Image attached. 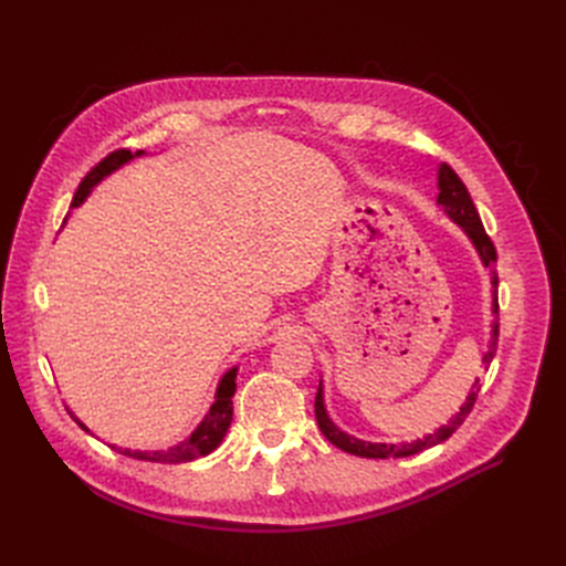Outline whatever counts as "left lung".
Here are the masks:
<instances>
[{"mask_svg": "<svg viewBox=\"0 0 566 566\" xmlns=\"http://www.w3.org/2000/svg\"><path fill=\"white\" fill-rule=\"evenodd\" d=\"M437 186H439V196H437V205H441L443 212L462 229L470 238V243L474 245L479 260H482L484 266L491 269V287H493V302H491V312L499 316V273L493 271L495 264V248L491 243V238L486 235L484 227H482V219H479V212L474 208V202L468 193L465 184L460 181V177L453 172L449 165H439L437 169ZM495 347H499V318H493L491 323V342H489V352L484 354L482 361L489 366L491 358L495 354ZM476 391H479V378L474 380L465 403L460 406L458 413L447 422L441 424L439 430H434L432 434H427L422 439L416 441H403V443H378V441H364V439H356L352 434H347L345 430H339V427L331 420L328 410H325V399H323V380L318 382V391H316V422L321 427V432L325 434L331 443H335L337 449L347 451L352 455L358 458H406V455H416L424 449H432L437 443L447 441L458 427L465 422V418L470 416V410L476 401Z\"/></svg>", "mask_w": 566, "mask_h": 566, "instance_id": "left-lung-1", "label": "left lung"}]
</instances>
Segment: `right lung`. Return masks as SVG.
Returning <instances> with one entry per match:
<instances>
[{
	"instance_id": "add662e5",
	"label": "right lung",
	"mask_w": 566,
	"mask_h": 566,
	"mask_svg": "<svg viewBox=\"0 0 566 566\" xmlns=\"http://www.w3.org/2000/svg\"><path fill=\"white\" fill-rule=\"evenodd\" d=\"M146 156V150H115L111 153L108 158L101 160L92 172L82 179L77 193L73 198V208H80V205L84 202V198H87L92 193V188L96 184L104 181L108 175H113L115 169H119L123 165H127L129 160L134 158H142ZM235 375H238V368H229L224 375H221V380L217 385V394H214V403L210 406L208 416H205L200 420V424L196 427V430L191 432V437H186L184 441H179L177 447L167 449V451H132V449H117L113 447V443H108L111 449L119 451L123 455H129V458H136V460H148V462H169V465H175V462H188V460H196V458H202L212 453L221 441H224L229 427H231V420H233V394H235ZM71 413V418L82 427L84 432H90V427L84 424L80 418H75L73 410H67Z\"/></svg>"
}]
</instances>
